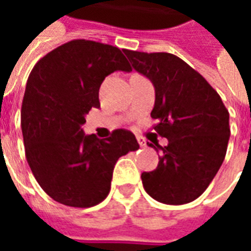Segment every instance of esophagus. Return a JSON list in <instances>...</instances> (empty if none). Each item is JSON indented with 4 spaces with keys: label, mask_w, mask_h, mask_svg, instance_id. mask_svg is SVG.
I'll use <instances>...</instances> for the list:
<instances>
[{
    "label": "esophagus",
    "mask_w": 251,
    "mask_h": 251,
    "mask_svg": "<svg viewBox=\"0 0 251 251\" xmlns=\"http://www.w3.org/2000/svg\"><path fill=\"white\" fill-rule=\"evenodd\" d=\"M137 141H138V144H140L141 147H145V145H147V141H145L144 137H137Z\"/></svg>",
    "instance_id": "esophagus-1"
}]
</instances>
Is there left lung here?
I'll return each mask as SVG.
<instances>
[{
	"label": "left lung",
	"instance_id": "8db88e82",
	"mask_svg": "<svg viewBox=\"0 0 251 251\" xmlns=\"http://www.w3.org/2000/svg\"><path fill=\"white\" fill-rule=\"evenodd\" d=\"M133 68L152 80L156 100L151 117L156 136L149 144L158 156L157 168L141 175L153 199L185 204L198 199L221 168L230 138L228 110L219 94L199 72L168 52L124 50Z\"/></svg>",
	"mask_w": 251,
	"mask_h": 251
}]
</instances>
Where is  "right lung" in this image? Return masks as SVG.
Masks as SVG:
<instances>
[{"mask_svg":"<svg viewBox=\"0 0 251 251\" xmlns=\"http://www.w3.org/2000/svg\"><path fill=\"white\" fill-rule=\"evenodd\" d=\"M114 71H131L120 48L79 39L48 52L28 77L21 107L25 157L44 192L64 205L99 204L117 160L140 148L126 129L104 140L83 134L86 115L100 106L99 87Z\"/></svg>","mask_w":251,"mask_h":251,"instance_id":"1","label":"right lung"}]
</instances>
